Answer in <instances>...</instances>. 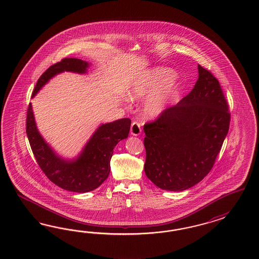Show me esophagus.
<instances>
[{
	"mask_svg": "<svg viewBox=\"0 0 259 259\" xmlns=\"http://www.w3.org/2000/svg\"><path fill=\"white\" fill-rule=\"evenodd\" d=\"M141 134V126L138 121H133L131 125V135L139 136Z\"/></svg>",
	"mask_w": 259,
	"mask_h": 259,
	"instance_id": "34e87169",
	"label": "esophagus"
}]
</instances>
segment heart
I'll return each instance as SVG.
<instances>
[{"label":"heart","instance_id":"b5f03b06","mask_svg":"<svg viewBox=\"0 0 259 259\" xmlns=\"http://www.w3.org/2000/svg\"><path fill=\"white\" fill-rule=\"evenodd\" d=\"M172 76V71L163 67H157L146 72L134 84L129 98L131 100H139L160 87L156 95L150 98L144 106L145 115L150 117L157 116L163 111L174 91L175 81Z\"/></svg>","mask_w":259,"mask_h":259}]
</instances>
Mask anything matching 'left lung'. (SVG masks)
<instances>
[{
    "instance_id": "left-lung-1",
    "label": "left lung",
    "mask_w": 259,
    "mask_h": 259,
    "mask_svg": "<svg viewBox=\"0 0 259 259\" xmlns=\"http://www.w3.org/2000/svg\"><path fill=\"white\" fill-rule=\"evenodd\" d=\"M231 114L220 81L198 64L193 90L144 124V172L158 188H191L212 170L229 131Z\"/></svg>"
}]
</instances>
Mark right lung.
Here are the masks:
<instances>
[{
	"instance_id": "1",
	"label": "right lung",
	"mask_w": 259,
	"mask_h": 259,
	"mask_svg": "<svg viewBox=\"0 0 259 259\" xmlns=\"http://www.w3.org/2000/svg\"><path fill=\"white\" fill-rule=\"evenodd\" d=\"M89 63L75 58H64L51 65L39 77L32 97L57 74L63 71L87 73ZM130 118H121L100 126L87 142L81 154L74 160H64L58 157L38 132L31 103L26 114V134L33 155L39 168L48 180L59 187L75 192L87 193L98 188L110 172V160L118 141L128 137Z\"/></svg>"
}]
</instances>
